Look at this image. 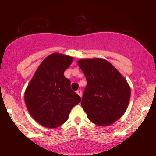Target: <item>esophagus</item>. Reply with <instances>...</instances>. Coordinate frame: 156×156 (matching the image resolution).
<instances>
[{
    "mask_svg": "<svg viewBox=\"0 0 156 156\" xmlns=\"http://www.w3.org/2000/svg\"><path fill=\"white\" fill-rule=\"evenodd\" d=\"M76 93L78 94V95H79V96L80 97V98H81V97H82V92H81V91H80V90H78V91H77V92H76Z\"/></svg>",
    "mask_w": 156,
    "mask_h": 156,
    "instance_id": "1",
    "label": "esophagus"
}]
</instances>
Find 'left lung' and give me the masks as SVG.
Returning <instances> with one entry per match:
<instances>
[{
    "label": "left lung",
    "instance_id": "obj_1",
    "mask_svg": "<svg viewBox=\"0 0 156 156\" xmlns=\"http://www.w3.org/2000/svg\"><path fill=\"white\" fill-rule=\"evenodd\" d=\"M78 64L87 81L81 101L87 117L100 126L113 124L124 114L129 103L128 82L103 58H82Z\"/></svg>",
    "mask_w": 156,
    "mask_h": 156
}]
</instances>
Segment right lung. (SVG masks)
I'll return each mask as SVG.
<instances>
[{
    "instance_id": "obj_1",
    "label": "right lung",
    "mask_w": 156,
    "mask_h": 156,
    "mask_svg": "<svg viewBox=\"0 0 156 156\" xmlns=\"http://www.w3.org/2000/svg\"><path fill=\"white\" fill-rule=\"evenodd\" d=\"M73 57L54 53L37 68L25 92L27 109L36 122L45 128H55L67 120L69 112L81 98L70 87L64 73Z\"/></svg>"
}]
</instances>
